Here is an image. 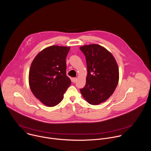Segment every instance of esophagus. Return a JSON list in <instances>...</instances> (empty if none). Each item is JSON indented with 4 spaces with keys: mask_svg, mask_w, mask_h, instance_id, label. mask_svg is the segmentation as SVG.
Returning <instances> with one entry per match:
<instances>
[{
    "mask_svg": "<svg viewBox=\"0 0 151 151\" xmlns=\"http://www.w3.org/2000/svg\"><path fill=\"white\" fill-rule=\"evenodd\" d=\"M76 81H77V78L74 77V78H72V81H73V83H75Z\"/></svg>",
    "mask_w": 151,
    "mask_h": 151,
    "instance_id": "34e87169",
    "label": "esophagus"
}]
</instances>
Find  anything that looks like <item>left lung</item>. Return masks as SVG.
<instances>
[{"label":"left lung","instance_id":"left-lung-1","mask_svg":"<svg viewBox=\"0 0 151 151\" xmlns=\"http://www.w3.org/2000/svg\"><path fill=\"white\" fill-rule=\"evenodd\" d=\"M87 65L86 84L80 92L91 105H96L106 101L118 84L119 73L113 55L97 44L80 47Z\"/></svg>","mask_w":151,"mask_h":151}]
</instances>
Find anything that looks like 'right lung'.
Listing matches in <instances>:
<instances>
[{
    "label": "right lung",
    "mask_w": 151,
    "mask_h": 151,
    "mask_svg": "<svg viewBox=\"0 0 151 151\" xmlns=\"http://www.w3.org/2000/svg\"><path fill=\"white\" fill-rule=\"evenodd\" d=\"M70 47L53 45L47 47L35 58L29 72L30 89L47 106L59 104L71 84L66 75L65 59Z\"/></svg>",
    "instance_id": "right-lung-1"
}]
</instances>
